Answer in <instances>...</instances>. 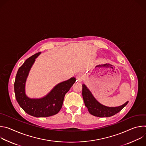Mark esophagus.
<instances>
[{"label": "esophagus", "instance_id": "34e87169", "mask_svg": "<svg viewBox=\"0 0 146 146\" xmlns=\"http://www.w3.org/2000/svg\"><path fill=\"white\" fill-rule=\"evenodd\" d=\"M76 79L77 81H78V82H81L84 79V76L81 74H78L77 76H76Z\"/></svg>", "mask_w": 146, "mask_h": 146}]
</instances>
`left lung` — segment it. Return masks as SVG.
I'll list each match as a JSON object with an SVG mask.
<instances>
[{
  "mask_svg": "<svg viewBox=\"0 0 146 146\" xmlns=\"http://www.w3.org/2000/svg\"><path fill=\"white\" fill-rule=\"evenodd\" d=\"M82 94L85 105L88 108L90 113L99 117L113 116L119 112L128 103L127 101L123 105L118 107H108L103 105L94 98L85 84H82Z\"/></svg>",
  "mask_w": 146,
  "mask_h": 146,
  "instance_id": "8db88e82",
  "label": "left lung"
}]
</instances>
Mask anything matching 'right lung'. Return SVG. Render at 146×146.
<instances>
[{
    "label": "right lung",
    "mask_w": 146,
    "mask_h": 146,
    "mask_svg": "<svg viewBox=\"0 0 146 146\" xmlns=\"http://www.w3.org/2000/svg\"><path fill=\"white\" fill-rule=\"evenodd\" d=\"M36 53L28 58L17 73L14 82L15 98L25 112L36 117H46L57 114L62 108L65 94L76 81L74 77L59 83L44 97L31 99L25 94V82L35 59L40 54Z\"/></svg>",
    "instance_id": "obj_1"
}]
</instances>
